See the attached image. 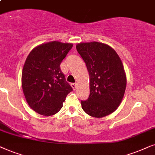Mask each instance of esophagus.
Here are the masks:
<instances>
[{
    "mask_svg": "<svg viewBox=\"0 0 155 155\" xmlns=\"http://www.w3.org/2000/svg\"><path fill=\"white\" fill-rule=\"evenodd\" d=\"M71 87L73 88L74 90H76V87H77V84L74 83V84H71Z\"/></svg>",
    "mask_w": 155,
    "mask_h": 155,
    "instance_id": "34e87169",
    "label": "esophagus"
}]
</instances>
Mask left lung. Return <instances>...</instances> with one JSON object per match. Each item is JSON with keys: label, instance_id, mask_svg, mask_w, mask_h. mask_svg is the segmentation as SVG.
I'll return each mask as SVG.
<instances>
[{"label": "left lung", "instance_id": "1", "mask_svg": "<svg viewBox=\"0 0 155 155\" xmlns=\"http://www.w3.org/2000/svg\"><path fill=\"white\" fill-rule=\"evenodd\" d=\"M76 47L89 74L90 95L81 101L82 108L97 118L111 114L118 108L126 88L122 61L114 49L104 43L81 42Z\"/></svg>", "mask_w": 155, "mask_h": 155}]
</instances>
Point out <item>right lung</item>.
Here are the masks:
<instances>
[{
  "instance_id": "1",
  "label": "right lung",
  "mask_w": 155,
  "mask_h": 155,
  "mask_svg": "<svg viewBox=\"0 0 155 155\" xmlns=\"http://www.w3.org/2000/svg\"><path fill=\"white\" fill-rule=\"evenodd\" d=\"M72 47L71 43L52 41L35 47L27 57L22 72V91L29 106L39 114H56L73 90L60 69Z\"/></svg>"
}]
</instances>
